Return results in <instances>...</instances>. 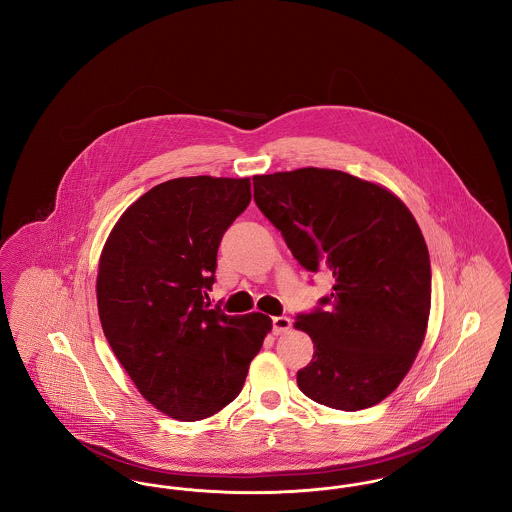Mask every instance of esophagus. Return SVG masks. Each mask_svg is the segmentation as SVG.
Returning a JSON list of instances; mask_svg holds the SVG:
<instances>
[{"instance_id": "1", "label": "esophagus", "mask_w": 512, "mask_h": 512, "mask_svg": "<svg viewBox=\"0 0 512 512\" xmlns=\"http://www.w3.org/2000/svg\"><path fill=\"white\" fill-rule=\"evenodd\" d=\"M292 328V318L290 317H274L272 318V330L274 334H286Z\"/></svg>"}]
</instances>
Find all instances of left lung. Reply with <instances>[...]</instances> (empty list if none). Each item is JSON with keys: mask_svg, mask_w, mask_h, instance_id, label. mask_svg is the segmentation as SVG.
<instances>
[{"mask_svg": "<svg viewBox=\"0 0 512 512\" xmlns=\"http://www.w3.org/2000/svg\"><path fill=\"white\" fill-rule=\"evenodd\" d=\"M253 190L297 263L334 276V293L295 320L315 343L299 390L338 411L380 403L409 372L430 317V255L411 211L386 188L332 169L253 176Z\"/></svg>", "mask_w": 512, "mask_h": 512, "instance_id": "8db88e82", "label": "left lung"}]
</instances>
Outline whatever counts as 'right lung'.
<instances>
[{"instance_id": "obj_1", "label": "right lung", "mask_w": 512, "mask_h": 512, "mask_svg": "<svg viewBox=\"0 0 512 512\" xmlns=\"http://www.w3.org/2000/svg\"><path fill=\"white\" fill-rule=\"evenodd\" d=\"M249 201V178H174L134 201L101 251L103 334L147 401L182 422L240 395L272 328L263 313L205 305L220 240Z\"/></svg>"}]
</instances>
